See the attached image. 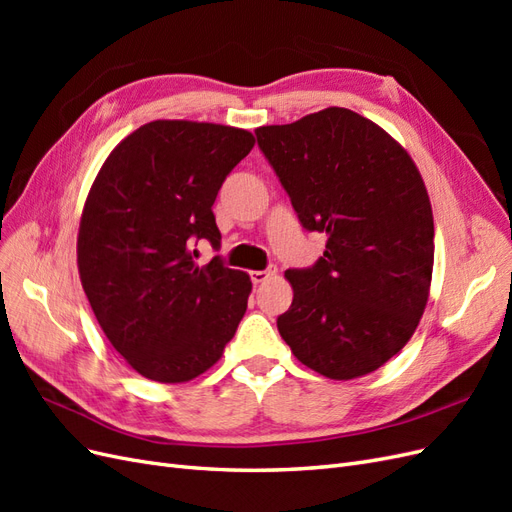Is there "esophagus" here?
<instances>
[{
	"label": "esophagus",
	"mask_w": 512,
	"mask_h": 512,
	"mask_svg": "<svg viewBox=\"0 0 512 512\" xmlns=\"http://www.w3.org/2000/svg\"><path fill=\"white\" fill-rule=\"evenodd\" d=\"M273 275H277V269H275V267H269V269H265V271H252V273H250V277H252V282H254V284L267 282L269 277H273Z\"/></svg>",
	"instance_id": "1"
}]
</instances>
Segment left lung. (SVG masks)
Listing matches in <instances>:
<instances>
[{
	"label": "left lung",
	"instance_id": "8db88e82",
	"mask_svg": "<svg viewBox=\"0 0 512 512\" xmlns=\"http://www.w3.org/2000/svg\"><path fill=\"white\" fill-rule=\"evenodd\" d=\"M303 228L327 235L314 267L288 269L277 331L331 380L371 374L408 344L429 299L433 213L410 153L378 123L329 106L256 130Z\"/></svg>",
	"mask_w": 512,
	"mask_h": 512
}]
</instances>
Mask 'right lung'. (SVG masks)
<instances>
[{
  "label": "right lung",
  "mask_w": 512,
  "mask_h": 512,
  "mask_svg": "<svg viewBox=\"0 0 512 512\" xmlns=\"http://www.w3.org/2000/svg\"><path fill=\"white\" fill-rule=\"evenodd\" d=\"M252 132L185 119L145 123L111 151L87 194L76 262L108 342L138 374L188 382L220 361L247 309L250 275L190 243L220 245L211 211Z\"/></svg>",
  "instance_id": "right-lung-1"
}]
</instances>
